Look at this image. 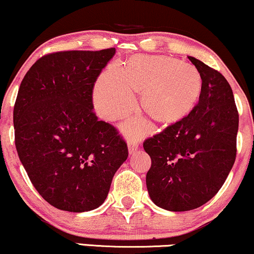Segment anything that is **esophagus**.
Wrapping results in <instances>:
<instances>
[{"mask_svg": "<svg viewBox=\"0 0 254 254\" xmlns=\"http://www.w3.org/2000/svg\"><path fill=\"white\" fill-rule=\"evenodd\" d=\"M127 147H129V152L133 153L134 151L138 149V143L133 139H129V142H127Z\"/></svg>", "mask_w": 254, "mask_h": 254, "instance_id": "esophagus-1", "label": "esophagus"}]
</instances>
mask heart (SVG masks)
<instances>
[{"label": "heart", "mask_w": 254, "mask_h": 254, "mask_svg": "<svg viewBox=\"0 0 254 254\" xmlns=\"http://www.w3.org/2000/svg\"><path fill=\"white\" fill-rule=\"evenodd\" d=\"M144 90L142 104L151 117L173 122L184 117L201 91L200 73L193 65L166 56H136L125 69L111 63L96 82L94 107L105 121H116L136 105L134 91ZM147 127L132 120L124 124L129 134L143 133Z\"/></svg>", "instance_id": "b5f03b06"}]
</instances>
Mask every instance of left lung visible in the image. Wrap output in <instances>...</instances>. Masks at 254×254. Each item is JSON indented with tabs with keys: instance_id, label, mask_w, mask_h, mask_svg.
<instances>
[{
	"instance_id": "left-lung-1",
	"label": "left lung",
	"mask_w": 254,
	"mask_h": 254,
	"mask_svg": "<svg viewBox=\"0 0 254 254\" xmlns=\"http://www.w3.org/2000/svg\"><path fill=\"white\" fill-rule=\"evenodd\" d=\"M188 57L201 77L198 103L188 116L143 143L151 157L146 173L151 200L175 212L201 206L220 190L236 160L239 125L225 77Z\"/></svg>"
}]
</instances>
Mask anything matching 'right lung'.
Listing matches in <instances>:
<instances>
[{
  "mask_svg": "<svg viewBox=\"0 0 254 254\" xmlns=\"http://www.w3.org/2000/svg\"><path fill=\"white\" fill-rule=\"evenodd\" d=\"M116 49L60 51L25 73L14 107L15 145L44 200L69 212L101 206L127 146L111 124L98 121L92 90Z\"/></svg>",
  "mask_w": 254,
  "mask_h": 254,
  "instance_id": "1",
  "label": "right lung"
}]
</instances>
